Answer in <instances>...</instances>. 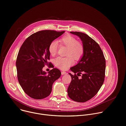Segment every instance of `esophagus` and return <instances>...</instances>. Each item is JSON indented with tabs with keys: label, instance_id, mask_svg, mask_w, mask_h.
Here are the masks:
<instances>
[{
	"label": "esophagus",
	"instance_id": "1",
	"mask_svg": "<svg viewBox=\"0 0 126 126\" xmlns=\"http://www.w3.org/2000/svg\"><path fill=\"white\" fill-rule=\"evenodd\" d=\"M61 74H62V75H66V74H67V73H66L65 72H63H63H61Z\"/></svg>",
	"mask_w": 126,
	"mask_h": 126
}]
</instances>
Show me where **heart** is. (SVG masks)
<instances>
[{"label":"heart","mask_w":126,"mask_h":126,"mask_svg":"<svg viewBox=\"0 0 126 126\" xmlns=\"http://www.w3.org/2000/svg\"><path fill=\"white\" fill-rule=\"evenodd\" d=\"M60 42L63 45L67 47L65 57H57L53 61L55 66L65 70L70 66L74 63L73 59L76 61H79L83 54L84 47L83 45L78 42L77 39L70 34H66L60 39ZM58 42L57 40L51 41L48 47V50L51 55L54 56L57 52Z\"/></svg>","instance_id":"b5f03b06"}]
</instances>
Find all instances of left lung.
Listing matches in <instances>:
<instances>
[{"mask_svg":"<svg viewBox=\"0 0 126 126\" xmlns=\"http://www.w3.org/2000/svg\"><path fill=\"white\" fill-rule=\"evenodd\" d=\"M70 33L80 38L84 52L78 63L71 68L75 75L68 73L72 81L67 89V94L74 101L85 102L93 97L103 84L106 61L100 47L91 37L80 32ZM81 73L82 78L79 79L78 76Z\"/></svg>","mask_w":126,"mask_h":126,"instance_id":"obj_1","label":"left lung"}]
</instances>
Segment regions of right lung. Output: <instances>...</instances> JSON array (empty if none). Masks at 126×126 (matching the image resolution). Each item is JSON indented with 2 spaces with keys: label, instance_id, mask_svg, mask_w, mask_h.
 Here are the masks:
<instances>
[{
  "label": "right lung",
  "instance_id": "add662e5",
  "mask_svg": "<svg viewBox=\"0 0 126 126\" xmlns=\"http://www.w3.org/2000/svg\"><path fill=\"white\" fill-rule=\"evenodd\" d=\"M64 32L49 30L38 32L28 37L19 50L16 62L18 80L25 94L33 99L39 100L48 96L53 82L61 76L58 68H52L48 74L43 68L50 59L49 44ZM50 66L54 67L51 64Z\"/></svg>",
  "mask_w": 126,
  "mask_h": 126
}]
</instances>
